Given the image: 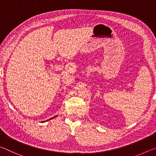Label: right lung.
<instances>
[{"mask_svg": "<svg viewBox=\"0 0 156 156\" xmlns=\"http://www.w3.org/2000/svg\"><path fill=\"white\" fill-rule=\"evenodd\" d=\"M54 118H55V117H54ZM50 118V119H49V120H51V119H52V118Z\"/></svg>", "mask_w": 156, "mask_h": 156, "instance_id": "add662e5", "label": "right lung"}]
</instances>
